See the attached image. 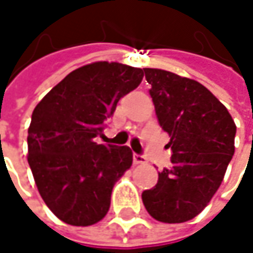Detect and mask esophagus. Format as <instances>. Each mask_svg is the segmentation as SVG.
<instances>
[{"mask_svg": "<svg viewBox=\"0 0 253 253\" xmlns=\"http://www.w3.org/2000/svg\"><path fill=\"white\" fill-rule=\"evenodd\" d=\"M133 163L134 164H146V158L143 155H139V154H133Z\"/></svg>", "mask_w": 253, "mask_h": 253, "instance_id": "esophagus-1", "label": "esophagus"}]
</instances>
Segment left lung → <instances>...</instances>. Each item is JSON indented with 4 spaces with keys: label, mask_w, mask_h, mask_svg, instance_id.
Wrapping results in <instances>:
<instances>
[{
    "label": "left lung",
    "mask_w": 253,
    "mask_h": 253,
    "mask_svg": "<svg viewBox=\"0 0 253 253\" xmlns=\"http://www.w3.org/2000/svg\"><path fill=\"white\" fill-rule=\"evenodd\" d=\"M160 126L169 133L171 169L142 193L161 223L195 218L218 190L234 154L236 125L227 108L199 82L161 69H143Z\"/></svg>",
    "instance_id": "1"
}]
</instances>
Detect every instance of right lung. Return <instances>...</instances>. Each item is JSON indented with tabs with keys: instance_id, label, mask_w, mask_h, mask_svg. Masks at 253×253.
Here are the masks:
<instances>
[{
	"instance_id": "1",
	"label": "right lung",
	"mask_w": 253,
	"mask_h": 253,
	"mask_svg": "<svg viewBox=\"0 0 253 253\" xmlns=\"http://www.w3.org/2000/svg\"><path fill=\"white\" fill-rule=\"evenodd\" d=\"M142 79V69L90 63L69 73L35 107L27 161L43 202L61 221L86 227L107 215L113 187L130 169L133 154L95 137Z\"/></svg>"
}]
</instances>
